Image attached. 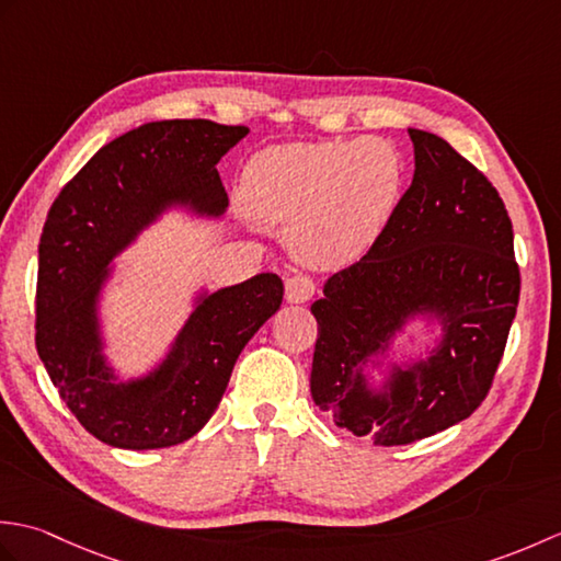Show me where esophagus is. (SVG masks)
<instances>
[{
  "label": "esophagus",
  "instance_id": "obj_1",
  "mask_svg": "<svg viewBox=\"0 0 561 561\" xmlns=\"http://www.w3.org/2000/svg\"><path fill=\"white\" fill-rule=\"evenodd\" d=\"M284 289H287L289 304H306L316 294V282L308 274H291L284 282Z\"/></svg>",
  "mask_w": 561,
  "mask_h": 561
}]
</instances>
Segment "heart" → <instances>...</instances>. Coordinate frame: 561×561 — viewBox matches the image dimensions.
<instances>
[{
  "label": "heart",
  "instance_id": "heart-1",
  "mask_svg": "<svg viewBox=\"0 0 561 561\" xmlns=\"http://www.w3.org/2000/svg\"><path fill=\"white\" fill-rule=\"evenodd\" d=\"M398 190V153L380 139L272 147L243 171L248 211L291 224L296 253L316 262L362 255L383 231Z\"/></svg>",
  "mask_w": 561,
  "mask_h": 561
}]
</instances>
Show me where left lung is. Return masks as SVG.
Returning a JSON list of instances; mask_svg holds the SVG:
<instances>
[{
	"label": "left lung",
	"instance_id": "obj_1",
	"mask_svg": "<svg viewBox=\"0 0 561 561\" xmlns=\"http://www.w3.org/2000/svg\"><path fill=\"white\" fill-rule=\"evenodd\" d=\"M414 178L368 253L332 274L318 320L311 396L374 446H404L458 424L490 396L520 296L514 229L496 187L446 139L410 129ZM447 335L428 363L371 397L360 364L412 312Z\"/></svg>",
	"mask_w": 561,
	"mask_h": 561
}]
</instances>
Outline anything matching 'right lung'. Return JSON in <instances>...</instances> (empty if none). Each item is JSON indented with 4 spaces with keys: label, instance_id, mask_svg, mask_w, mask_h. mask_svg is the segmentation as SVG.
<instances>
[{
    "label": "right lung",
    "instance_id": "obj_1",
    "mask_svg": "<svg viewBox=\"0 0 561 561\" xmlns=\"http://www.w3.org/2000/svg\"><path fill=\"white\" fill-rule=\"evenodd\" d=\"M248 135L211 121L147 123L108 141L59 190L43 226L35 347L79 424L115 448L183 444L217 410L238 354L274 316L277 274L205 296L153 376L113 383L101 359L96 296L117 250L169 202L205 214L229 205L217 163Z\"/></svg>",
    "mask_w": 561,
    "mask_h": 561
}]
</instances>
